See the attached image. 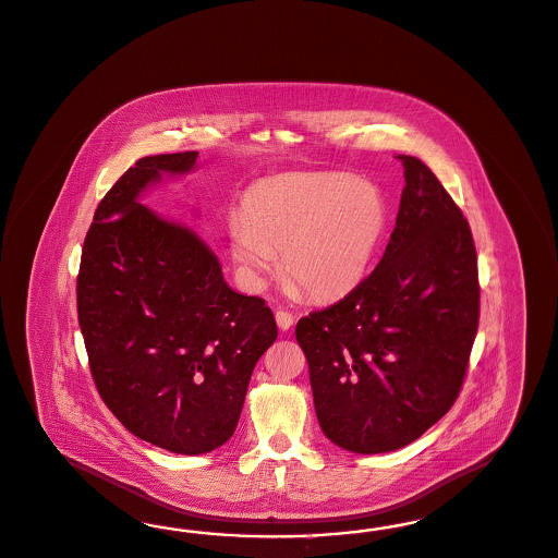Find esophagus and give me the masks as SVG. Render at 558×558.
Instances as JSON below:
<instances>
[{
    "label": "esophagus",
    "mask_w": 558,
    "mask_h": 558,
    "mask_svg": "<svg viewBox=\"0 0 558 558\" xmlns=\"http://www.w3.org/2000/svg\"><path fill=\"white\" fill-rule=\"evenodd\" d=\"M276 324L282 331H287L294 326V317L290 315L289 311H276Z\"/></svg>",
    "instance_id": "34e87169"
}]
</instances>
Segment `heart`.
<instances>
[{
    "mask_svg": "<svg viewBox=\"0 0 558 558\" xmlns=\"http://www.w3.org/2000/svg\"><path fill=\"white\" fill-rule=\"evenodd\" d=\"M387 210L371 183L336 174H294L262 183L229 218L232 262L250 287L278 268L308 296L336 301L368 274Z\"/></svg>",
    "mask_w": 558,
    "mask_h": 558,
    "instance_id": "obj_1",
    "label": "heart"
}]
</instances>
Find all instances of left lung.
Returning <instances> with one entry per match:
<instances>
[{
  "label": "left lung",
  "mask_w": 558,
  "mask_h": 558,
  "mask_svg": "<svg viewBox=\"0 0 558 558\" xmlns=\"http://www.w3.org/2000/svg\"><path fill=\"white\" fill-rule=\"evenodd\" d=\"M398 158L405 185L381 262L294 331L324 435L365 456L416 441L449 412L478 329L468 220L423 160Z\"/></svg>",
  "instance_id": "left-lung-1"
}]
</instances>
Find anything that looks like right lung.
<instances>
[{
  "mask_svg": "<svg viewBox=\"0 0 558 558\" xmlns=\"http://www.w3.org/2000/svg\"><path fill=\"white\" fill-rule=\"evenodd\" d=\"M197 153L144 156L102 197L77 274V322L102 402L132 435L181 456L229 441L251 373L278 338L264 299L227 284L190 227L140 199Z\"/></svg>",
  "mask_w": 558,
  "mask_h": 558,
  "instance_id": "add662e5",
  "label": "right lung"
}]
</instances>
